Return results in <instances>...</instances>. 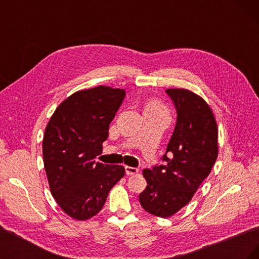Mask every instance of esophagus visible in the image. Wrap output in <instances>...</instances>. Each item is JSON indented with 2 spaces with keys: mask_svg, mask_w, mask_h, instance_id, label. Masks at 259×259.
Here are the masks:
<instances>
[{
  "mask_svg": "<svg viewBox=\"0 0 259 259\" xmlns=\"http://www.w3.org/2000/svg\"><path fill=\"white\" fill-rule=\"evenodd\" d=\"M125 171H126L127 175H135V174L138 173V168L131 167V166H125Z\"/></svg>",
  "mask_w": 259,
  "mask_h": 259,
  "instance_id": "obj_1",
  "label": "esophagus"
}]
</instances>
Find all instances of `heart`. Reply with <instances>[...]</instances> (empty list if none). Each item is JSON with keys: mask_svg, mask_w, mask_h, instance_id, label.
<instances>
[{"mask_svg": "<svg viewBox=\"0 0 259 259\" xmlns=\"http://www.w3.org/2000/svg\"><path fill=\"white\" fill-rule=\"evenodd\" d=\"M147 109H152V110H154V111H158L160 113H163V114L167 115L166 109L164 108L162 105H160L159 103H156V101H150V103L147 105Z\"/></svg>", "mask_w": 259, "mask_h": 259, "instance_id": "1", "label": "heart"}]
</instances>
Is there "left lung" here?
I'll list each match as a JSON object with an SVG mask.
<instances>
[{
  "mask_svg": "<svg viewBox=\"0 0 259 259\" xmlns=\"http://www.w3.org/2000/svg\"><path fill=\"white\" fill-rule=\"evenodd\" d=\"M165 92L177 112L175 130L162 156L164 165L144 169L148 186L139 194L143 208L162 218L191 201L218 155L217 124L205 100L188 90Z\"/></svg>",
  "mask_w": 259,
  "mask_h": 259,
  "instance_id": "obj_1",
  "label": "left lung"
}]
</instances>
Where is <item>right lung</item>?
<instances>
[{"instance_id":"1","label":"right lung","mask_w":259,"mask_h":259,"mask_svg":"<svg viewBox=\"0 0 259 259\" xmlns=\"http://www.w3.org/2000/svg\"><path fill=\"white\" fill-rule=\"evenodd\" d=\"M124 97V90L103 85L75 92L57 107L45 128L43 161L52 195L77 221L99 213L125 174L121 165L95 162Z\"/></svg>"}]
</instances>
